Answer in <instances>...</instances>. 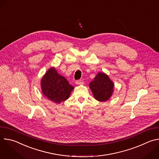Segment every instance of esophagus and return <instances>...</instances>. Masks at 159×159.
<instances>
[{"label": "esophagus", "instance_id": "1", "mask_svg": "<svg viewBox=\"0 0 159 159\" xmlns=\"http://www.w3.org/2000/svg\"><path fill=\"white\" fill-rule=\"evenodd\" d=\"M75 84L77 85H81V84H84V81L82 80H77L75 81Z\"/></svg>", "mask_w": 159, "mask_h": 159}]
</instances>
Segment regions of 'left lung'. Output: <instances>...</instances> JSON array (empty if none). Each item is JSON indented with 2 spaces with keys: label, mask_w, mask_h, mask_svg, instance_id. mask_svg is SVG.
Masks as SVG:
<instances>
[{
  "label": "left lung",
  "mask_w": 159,
  "mask_h": 159,
  "mask_svg": "<svg viewBox=\"0 0 159 159\" xmlns=\"http://www.w3.org/2000/svg\"><path fill=\"white\" fill-rule=\"evenodd\" d=\"M114 85L109 76L103 72H99L94 80L89 83V87L94 98L100 102H105L111 97Z\"/></svg>",
  "instance_id": "obj_1"
}]
</instances>
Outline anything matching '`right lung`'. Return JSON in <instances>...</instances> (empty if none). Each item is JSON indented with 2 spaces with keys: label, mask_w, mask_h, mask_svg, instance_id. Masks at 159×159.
<instances>
[{
  "label": "right lung",
  "mask_w": 159,
  "mask_h": 159,
  "mask_svg": "<svg viewBox=\"0 0 159 159\" xmlns=\"http://www.w3.org/2000/svg\"><path fill=\"white\" fill-rule=\"evenodd\" d=\"M41 87L43 95L57 104L69 99L74 89L64 77L57 72L55 67L50 68L44 75Z\"/></svg>",
  "instance_id": "add662e5"
}]
</instances>
